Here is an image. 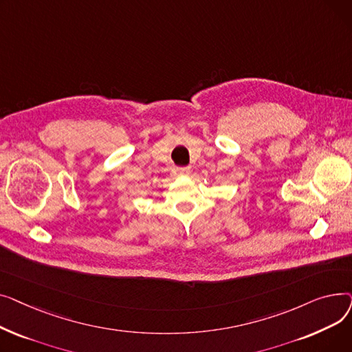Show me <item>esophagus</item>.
<instances>
[{"mask_svg":"<svg viewBox=\"0 0 352 352\" xmlns=\"http://www.w3.org/2000/svg\"><path fill=\"white\" fill-rule=\"evenodd\" d=\"M190 173H191L190 166H178V168L175 170L177 175H188Z\"/></svg>","mask_w":352,"mask_h":352,"instance_id":"esophagus-1","label":"esophagus"}]
</instances>
